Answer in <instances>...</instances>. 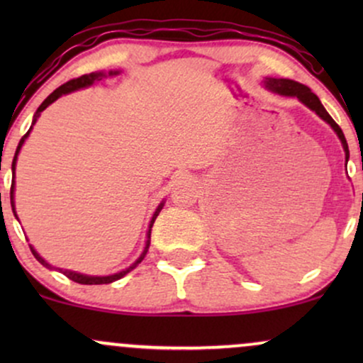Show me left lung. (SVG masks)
Listing matches in <instances>:
<instances>
[{
	"label": "left lung",
	"instance_id": "1",
	"mask_svg": "<svg viewBox=\"0 0 363 363\" xmlns=\"http://www.w3.org/2000/svg\"><path fill=\"white\" fill-rule=\"evenodd\" d=\"M264 85H266V89L274 91V94L286 95V97H297L298 101H301L302 104H306L311 111H314L320 119L326 121L329 126L335 129V133L341 140V145H343L345 155H347V162H348L350 152H348V143H347V140H345L343 131H341V128L335 123V119L328 114V111L323 107V104H320L318 95L312 94L309 86L302 85V83L294 82V80H286V78H266Z\"/></svg>",
	"mask_w": 363,
	"mask_h": 363
}]
</instances>
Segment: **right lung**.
<instances>
[{"mask_svg":"<svg viewBox=\"0 0 363 363\" xmlns=\"http://www.w3.org/2000/svg\"><path fill=\"white\" fill-rule=\"evenodd\" d=\"M119 72H109V77L111 74H118ZM107 77V73H104V72H97V73H90V74H83V77H80V78H74V80H69V82H66L65 85H61L60 89H56L52 91L51 95H49L48 99H45V101L40 104L39 106V109H37V112H35V116H34V121H32V126H34L35 124V121H37V118H39L40 116V112H43L45 107L48 106H51V104L54 102V101H57V99L61 97V95H65V94H69V91H74V90H80V89H85V86H90V85H94L95 82H101L102 78H106ZM32 126H30V129H32ZM30 129H28L27 133H25L23 135V138L20 140V143H18V147H16V152H15V157H13V164H11V170H13V174H15V165H16V157H18V153H20V148H22V145H23V141L27 140V136L30 135ZM10 199H11V208H13V213H15V216H16V211H15V203H13V186H11V191H10ZM162 208H164V201L160 203V205H158V208L155 210V213H153V216H152V222H150V227H148V234H147V244H145V249H143V252H141V256L138 257V259H136L135 262H133L131 266H129V268H126V269H123V272H119V273H116V274H109V277H89V274H82V273H74V272H69V269H65V272H62V269H60V272H62V274H66V277L69 278V280H73V281H77V283H82V285H104V283H112V281H116V280H119V278H123L124 274H128L129 272H131V269H135L136 266L140 264L141 261H143V257L147 256V252H148V247H150V235H152V227H153V222H155V218L158 216V213H160V210ZM30 251H32V254H34L35 256V259L40 262V264H44L45 268H49L51 269L52 266L49 264L48 261H44L43 257L39 256V254H37V251L34 247H32L30 245Z\"/></svg>","mask_w":363,"mask_h":363,"instance_id":"add662e5","label":"right lung"}]
</instances>
